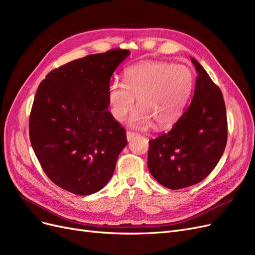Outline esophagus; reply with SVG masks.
<instances>
[{
	"label": "esophagus",
	"mask_w": 255,
	"mask_h": 255,
	"mask_svg": "<svg viewBox=\"0 0 255 255\" xmlns=\"http://www.w3.org/2000/svg\"><path fill=\"white\" fill-rule=\"evenodd\" d=\"M137 136V134H135V133H133V132H127V138H128V140L129 141V140H132L134 137H136Z\"/></svg>",
	"instance_id": "obj_1"
}]
</instances>
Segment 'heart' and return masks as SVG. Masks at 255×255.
<instances>
[{
	"label": "heart",
	"mask_w": 255,
	"mask_h": 255,
	"mask_svg": "<svg viewBox=\"0 0 255 255\" xmlns=\"http://www.w3.org/2000/svg\"><path fill=\"white\" fill-rule=\"evenodd\" d=\"M195 74L188 66L166 61H142L125 71V83L114 81L109 87V102L114 117L122 121L139 107L130 119L136 128L152 122L158 128L170 127L180 117L191 95Z\"/></svg>",
	"instance_id": "obj_1"
}]
</instances>
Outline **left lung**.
I'll return each instance as SVG.
<instances>
[{"instance_id":"8db88e82","label":"left lung","mask_w":255,"mask_h":255,"mask_svg":"<svg viewBox=\"0 0 255 255\" xmlns=\"http://www.w3.org/2000/svg\"><path fill=\"white\" fill-rule=\"evenodd\" d=\"M194 98L172 128L149 141L148 168L159 184L181 189L203 181L218 164L228 140L222 92L195 58Z\"/></svg>"}]
</instances>
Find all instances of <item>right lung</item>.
<instances>
[{
    "label": "right lung",
    "mask_w": 255,
    "mask_h": 255,
    "mask_svg": "<svg viewBox=\"0 0 255 255\" xmlns=\"http://www.w3.org/2000/svg\"><path fill=\"white\" fill-rule=\"evenodd\" d=\"M129 51L113 49L52 70L37 89L29 140L45 174L60 188L86 196L101 190L127 145L110 111L114 71Z\"/></svg>",
    "instance_id": "right-lung-1"
}]
</instances>
